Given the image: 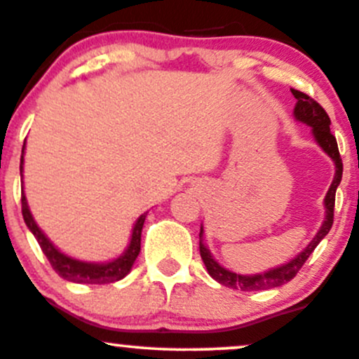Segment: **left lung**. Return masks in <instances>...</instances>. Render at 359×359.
Masks as SVG:
<instances>
[{
    "instance_id": "1",
    "label": "left lung",
    "mask_w": 359,
    "mask_h": 359,
    "mask_svg": "<svg viewBox=\"0 0 359 359\" xmlns=\"http://www.w3.org/2000/svg\"><path fill=\"white\" fill-rule=\"evenodd\" d=\"M292 94L297 100V104H295L294 109V116L297 121L306 123V125L312 126V135H314L316 142L319 143V147L332 158L336 165V174H334V180H332L331 187H329L327 194H325L324 199V205H325V219L320 226V229L317 231L309 245L304 248L300 253L295 257L294 259L285 263V265L277 266V269L263 271V273H257V275H240L234 273L231 270H226L224 266H221L216 259L212 258L211 251L204 246L203 243V234L204 229L201 226V233H199V251H201V258H203L205 269H208L209 275L219 282L221 285L234 288V290H243V292H253V290H269V288H275L283 285V283L290 282L292 278L297 275V271L302 269L304 263L307 262V258L311 257L312 251L316 250V246L319 245L320 240L329 233L331 229L332 221H334V201H336V189L337 185L341 184V177H343V160H341L339 155V148H337V142L336 137L331 133V119H329L327 113H325L323 106L319 102L312 100L311 96L307 94L300 93L297 89H292Z\"/></svg>"
}]
</instances>
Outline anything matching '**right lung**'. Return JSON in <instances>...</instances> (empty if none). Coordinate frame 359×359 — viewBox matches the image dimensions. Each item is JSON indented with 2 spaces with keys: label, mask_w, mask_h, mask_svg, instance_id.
<instances>
[{
  "label": "right lung",
  "mask_w": 359,
  "mask_h": 359,
  "mask_svg": "<svg viewBox=\"0 0 359 359\" xmlns=\"http://www.w3.org/2000/svg\"><path fill=\"white\" fill-rule=\"evenodd\" d=\"M23 150H25V143H23ZM20 174H23V155H22V160H20ZM22 214H23L25 224H27L28 229L34 233V236L36 238V241H39L40 248H42L45 257H47L48 262H50L52 269L55 270L62 278L69 280V282H76V283H96V285L118 282V280L125 278L126 275L130 273L135 259H137V257L140 255V248H142V229H143V222H145V217H147V214H142V216L137 219V222H135L133 233H131V241L121 257L108 263H88V262H81V259L67 257V255H64L62 251H59L52 245L50 240L45 236L42 229L36 226L34 216H32L30 209H28L25 194H22Z\"/></svg>",
  "instance_id": "1"
}]
</instances>
